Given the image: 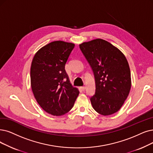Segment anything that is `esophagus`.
<instances>
[{"instance_id":"34e87169","label":"esophagus","mask_w":153,"mask_h":153,"mask_svg":"<svg viewBox=\"0 0 153 153\" xmlns=\"http://www.w3.org/2000/svg\"><path fill=\"white\" fill-rule=\"evenodd\" d=\"M80 88H81V90H82V91H85V87H80Z\"/></svg>"}]
</instances>
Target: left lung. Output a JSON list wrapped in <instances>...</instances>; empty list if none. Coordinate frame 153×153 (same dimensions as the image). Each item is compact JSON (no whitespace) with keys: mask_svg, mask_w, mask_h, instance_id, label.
<instances>
[{"mask_svg":"<svg viewBox=\"0 0 153 153\" xmlns=\"http://www.w3.org/2000/svg\"><path fill=\"white\" fill-rule=\"evenodd\" d=\"M79 46L94 74L95 93L90 97L93 108L103 115L117 112L131 87L126 58L118 48L102 39L83 42Z\"/></svg>","mask_w":153,"mask_h":153,"instance_id":"obj_1","label":"left lung"}]
</instances>
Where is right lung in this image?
I'll return each instance as SVG.
<instances>
[{"instance_id":"add662e5","label":"right lung","mask_w":153,"mask_h":153,"mask_svg":"<svg viewBox=\"0 0 153 153\" xmlns=\"http://www.w3.org/2000/svg\"><path fill=\"white\" fill-rule=\"evenodd\" d=\"M75 45L50 42L36 53L30 66V84L36 101L45 111L60 116L74 105L78 90L71 85L65 64Z\"/></svg>"}]
</instances>
